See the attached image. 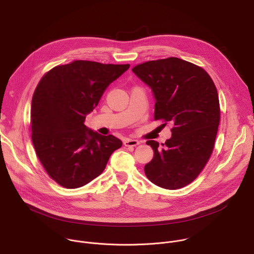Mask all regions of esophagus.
Returning a JSON list of instances; mask_svg holds the SVG:
<instances>
[{"mask_svg": "<svg viewBox=\"0 0 254 254\" xmlns=\"http://www.w3.org/2000/svg\"><path fill=\"white\" fill-rule=\"evenodd\" d=\"M140 141L137 139H131V138H127L124 140V144L126 147H135L137 144H139Z\"/></svg>", "mask_w": 254, "mask_h": 254, "instance_id": "obj_1", "label": "esophagus"}]
</instances>
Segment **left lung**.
I'll list each match as a JSON object with an SVG mask.
<instances>
[{
    "mask_svg": "<svg viewBox=\"0 0 254 254\" xmlns=\"http://www.w3.org/2000/svg\"><path fill=\"white\" fill-rule=\"evenodd\" d=\"M132 72L154 93L155 120L173 126L163 147L147 141L154 158L144 174L161 188H183L198 177L213 152L220 122L216 86L202 67L177 57L138 64Z\"/></svg>",
    "mask_w": 254,
    "mask_h": 254,
    "instance_id": "8db88e82",
    "label": "left lung"
}]
</instances>
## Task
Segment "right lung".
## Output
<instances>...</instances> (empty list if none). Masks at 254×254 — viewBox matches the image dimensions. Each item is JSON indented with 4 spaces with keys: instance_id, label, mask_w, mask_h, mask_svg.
I'll return each mask as SVG.
<instances>
[{
    "instance_id": "right-lung-1",
    "label": "right lung",
    "mask_w": 254,
    "mask_h": 254,
    "mask_svg": "<svg viewBox=\"0 0 254 254\" xmlns=\"http://www.w3.org/2000/svg\"><path fill=\"white\" fill-rule=\"evenodd\" d=\"M129 64L76 60L59 65L41 78L31 106L32 141L38 159L56 183L82 187L98 177L111 155L123 146L84 125L112 82Z\"/></svg>"
}]
</instances>
